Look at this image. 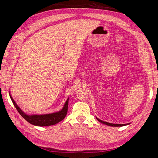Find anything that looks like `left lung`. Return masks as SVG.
<instances>
[{
    "instance_id": "8db88e82",
    "label": "left lung",
    "mask_w": 158,
    "mask_h": 158,
    "mask_svg": "<svg viewBox=\"0 0 158 158\" xmlns=\"http://www.w3.org/2000/svg\"><path fill=\"white\" fill-rule=\"evenodd\" d=\"M96 119H97V120H98V121H100V123H104V124L107 125L111 126V127H121V126H125V125H128V123H127V124H114V123H108V122H106V121H102V120L99 119H98V118H96Z\"/></svg>"
}]
</instances>
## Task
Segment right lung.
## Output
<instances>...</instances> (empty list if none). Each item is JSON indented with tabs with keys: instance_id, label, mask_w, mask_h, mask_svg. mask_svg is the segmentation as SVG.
<instances>
[{
	"instance_id": "add662e5",
	"label": "right lung",
	"mask_w": 158,
	"mask_h": 158,
	"mask_svg": "<svg viewBox=\"0 0 158 158\" xmlns=\"http://www.w3.org/2000/svg\"><path fill=\"white\" fill-rule=\"evenodd\" d=\"M10 97L13 104L14 105L15 108H16L19 114L21 115L23 118L26 120L29 123L33 125L37 126H50L53 125L58 123V122L63 120L68 113V100H66L65 103L63 107V108L60 111L52 114H43V115H27L25 114L23 111L20 109L18 106L15 102V101L12 98L10 94Z\"/></svg>"
}]
</instances>
